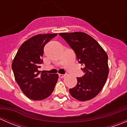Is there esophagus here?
Here are the masks:
<instances>
[{
    "label": "esophagus",
    "mask_w": 127,
    "mask_h": 127,
    "mask_svg": "<svg viewBox=\"0 0 127 127\" xmlns=\"http://www.w3.org/2000/svg\"><path fill=\"white\" fill-rule=\"evenodd\" d=\"M65 77V75H64V74H59V77L63 78V77Z\"/></svg>",
    "instance_id": "1"
}]
</instances>
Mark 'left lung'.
<instances>
[{
  "label": "left lung",
  "instance_id": "8db88e82",
  "mask_svg": "<svg viewBox=\"0 0 127 127\" xmlns=\"http://www.w3.org/2000/svg\"><path fill=\"white\" fill-rule=\"evenodd\" d=\"M74 50L79 63L84 65V75L77 77V84L69 89L73 98L81 101L95 97L103 88L109 73L108 56L100 45L88 34L80 32L60 33Z\"/></svg>",
  "mask_w": 127,
  "mask_h": 127
}]
</instances>
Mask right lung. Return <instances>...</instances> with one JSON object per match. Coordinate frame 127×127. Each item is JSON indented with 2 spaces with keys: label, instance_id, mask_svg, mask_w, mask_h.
<instances>
[{
  "label": "right lung",
  "instance_id": "1",
  "mask_svg": "<svg viewBox=\"0 0 127 127\" xmlns=\"http://www.w3.org/2000/svg\"><path fill=\"white\" fill-rule=\"evenodd\" d=\"M57 34H38L24 42L13 61L15 80L26 96L34 101L44 99L53 92L58 79L57 74L40 73L38 68L45 45Z\"/></svg>",
  "mask_w": 127,
  "mask_h": 127
}]
</instances>
